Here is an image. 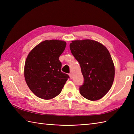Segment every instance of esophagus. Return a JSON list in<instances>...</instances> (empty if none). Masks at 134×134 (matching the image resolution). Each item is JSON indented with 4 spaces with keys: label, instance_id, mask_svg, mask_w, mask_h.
<instances>
[{
    "label": "esophagus",
    "instance_id": "34e87169",
    "mask_svg": "<svg viewBox=\"0 0 134 134\" xmlns=\"http://www.w3.org/2000/svg\"><path fill=\"white\" fill-rule=\"evenodd\" d=\"M69 76H70V78H71V79H72V73H70V74H69Z\"/></svg>",
    "mask_w": 134,
    "mask_h": 134
}]
</instances>
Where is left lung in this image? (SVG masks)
Instances as JSON below:
<instances>
[{
  "instance_id": "8db88e82",
  "label": "left lung",
  "mask_w": 134,
  "mask_h": 134,
  "mask_svg": "<svg viewBox=\"0 0 134 134\" xmlns=\"http://www.w3.org/2000/svg\"><path fill=\"white\" fill-rule=\"evenodd\" d=\"M71 52L80 64L84 82L81 94L89 100L101 99L109 92L115 77V66L109 52L92 40L72 41Z\"/></svg>"
}]
</instances>
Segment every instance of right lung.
I'll use <instances>...</instances> for the list:
<instances>
[{
  "mask_svg": "<svg viewBox=\"0 0 134 134\" xmlns=\"http://www.w3.org/2000/svg\"><path fill=\"white\" fill-rule=\"evenodd\" d=\"M66 42L61 40H45L30 51L25 64L24 75L28 87L38 97L49 99L61 93L70 77L61 71L59 57Z\"/></svg>",
  "mask_w": 134,
  "mask_h": 134,
  "instance_id": "right-lung-1",
  "label": "right lung"
}]
</instances>
